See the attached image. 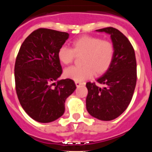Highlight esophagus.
<instances>
[{
	"mask_svg": "<svg viewBox=\"0 0 152 152\" xmlns=\"http://www.w3.org/2000/svg\"><path fill=\"white\" fill-rule=\"evenodd\" d=\"M75 84H76V86H77V87H79L80 85L83 84V83L80 82V81H75Z\"/></svg>",
	"mask_w": 152,
	"mask_h": 152,
	"instance_id": "34e87169",
	"label": "esophagus"
}]
</instances>
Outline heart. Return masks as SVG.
<instances>
[{
	"instance_id": "obj_1",
	"label": "heart",
	"mask_w": 152,
	"mask_h": 152,
	"mask_svg": "<svg viewBox=\"0 0 152 152\" xmlns=\"http://www.w3.org/2000/svg\"><path fill=\"white\" fill-rule=\"evenodd\" d=\"M81 66H72L64 70V75L75 81H82L95 75H101L110 68L115 56L112 42L91 36H83L72 42V49L62 45L58 50L60 62L68 64L76 56H81Z\"/></svg>"
}]
</instances>
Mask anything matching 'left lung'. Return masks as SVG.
Returning a JSON list of instances; mask_svg holds the SVG:
<instances>
[{
    "mask_svg": "<svg viewBox=\"0 0 152 152\" xmlns=\"http://www.w3.org/2000/svg\"><path fill=\"white\" fill-rule=\"evenodd\" d=\"M110 35L115 56L110 68L96 80L104 87L88 82L86 107L91 116L110 121L120 116L129 105L137 80L135 51L125 35L113 27L96 29Z\"/></svg>",
    "mask_w": 152,
    "mask_h": 152,
    "instance_id": "1",
    "label": "left lung"
}]
</instances>
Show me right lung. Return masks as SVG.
Masks as SVG:
<instances>
[{
    "instance_id": "obj_1",
    "label": "right lung",
    "mask_w": 152,
    "mask_h": 152,
    "mask_svg": "<svg viewBox=\"0 0 152 152\" xmlns=\"http://www.w3.org/2000/svg\"><path fill=\"white\" fill-rule=\"evenodd\" d=\"M68 36V33L39 28L27 36L17 54L14 67L17 97L25 112L39 123L61 117L64 102L76 89L72 79H58L62 73L58 50Z\"/></svg>"
}]
</instances>
